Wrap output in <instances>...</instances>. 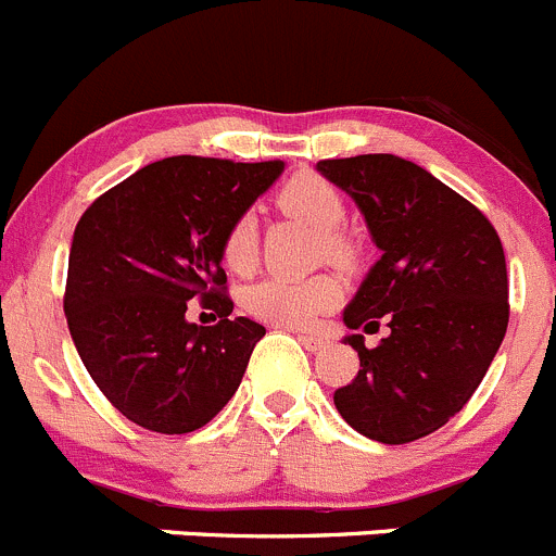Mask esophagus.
Listing matches in <instances>:
<instances>
[{
  "mask_svg": "<svg viewBox=\"0 0 556 556\" xmlns=\"http://www.w3.org/2000/svg\"><path fill=\"white\" fill-rule=\"evenodd\" d=\"M299 342H302L304 349L307 351H320L326 345V340L324 337H318V334H307V331H302V334H299Z\"/></svg>",
  "mask_w": 556,
  "mask_h": 556,
  "instance_id": "esophagus-1",
  "label": "esophagus"
}]
</instances>
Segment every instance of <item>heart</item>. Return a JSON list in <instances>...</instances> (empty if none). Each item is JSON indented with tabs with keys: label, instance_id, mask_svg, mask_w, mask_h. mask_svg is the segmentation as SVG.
I'll return each mask as SVG.
<instances>
[{
	"label": "heart",
	"instance_id": "1",
	"mask_svg": "<svg viewBox=\"0 0 556 556\" xmlns=\"http://www.w3.org/2000/svg\"><path fill=\"white\" fill-rule=\"evenodd\" d=\"M277 202L285 214L324 232V247L331 257H345L351 252L349 241L337 232L345 222V202L329 180L318 178V175H295L282 186ZM254 254H257V225H254L252 214H241L227 230L222 257L232 271H249ZM340 299V282L326 274L307 279L268 277L243 293V307L266 324L307 329L320 315L331 313Z\"/></svg>",
	"mask_w": 556,
	"mask_h": 556
}]
</instances>
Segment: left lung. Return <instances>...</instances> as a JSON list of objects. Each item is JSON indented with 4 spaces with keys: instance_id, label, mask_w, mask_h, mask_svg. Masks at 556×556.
Returning a JSON list of instances; mask_svg holds the SVG:
<instances>
[{
    "instance_id": "1",
    "label": "left lung",
    "mask_w": 556,
    "mask_h": 556,
    "mask_svg": "<svg viewBox=\"0 0 556 556\" xmlns=\"http://www.w3.org/2000/svg\"><path fill=\"white\" fill-rule=\"evenodd\" d=\"M362 211L376 266L342 313L359 372L334 392L340 417L381 444L433 433L466 406L507 331V266L494 225L414 161L392 153L318 161ZM390 334L367 350L356 328Z\"/></svg>"
}]
</instances>
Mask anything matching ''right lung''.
I'll return each instance as SVG.
<instances>
[{"mask_svg": "<svg viewBox=\"0 0 556 556\" xmlns=\"http://www.w3.org/2000/svg\"><path fill=\"white\" fill-rule=\"evenodd\" d=\"M282 169V161L173 155L81 214L67 257V329L92 381L131 422L191 433L236 395L266 329L230 318L222 243ZM191 298L220 324L189 325Z\"/></svg>", "mask_w": 556, "mask_h": 556, "instance_id": "add662e5", "label": "right lung"}]
</instances>
